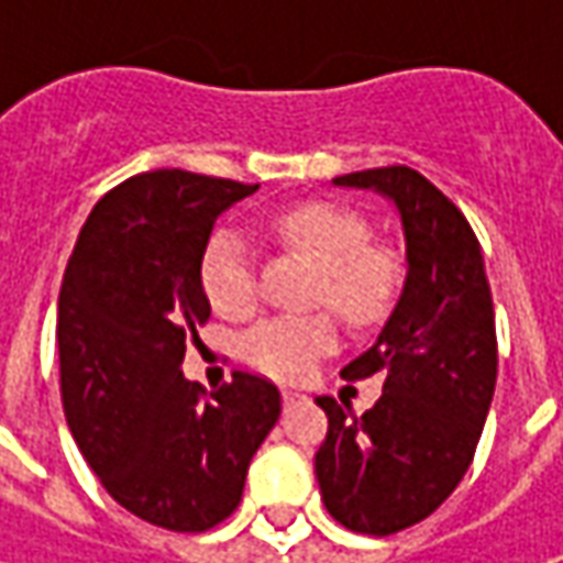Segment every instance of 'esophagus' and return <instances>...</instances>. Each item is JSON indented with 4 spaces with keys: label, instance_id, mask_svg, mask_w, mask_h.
<instances>
[{
    "label": "esophagus",
    "instance_id": "34e87169",
    "mask_svg": "<svg viewBox=\"0 0 563 563\" xmlns=\"http://www.w3.org/2000/svg\"><path fill=\"white\" fill-rule=\"evenodd\" d=\"M282 398H285V407H291V404H297V400H300V395H297V391H285Z\"/></svg>",
    "mask_w": 563,
    "mask_h": 563
}]
</instances>
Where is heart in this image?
I'll use <instances>...</instances> for the list:
<instances>
[{"label":"heart","mask_w":563,"mask_h":563,"mask_svg":"<svg viewBox=\"0 0 563 563\" xmlns=\"http://www.w3.org/2000/svg\"><path fill=\"white\" fill-rule=\"evenodd\" d=\"M275 234L322 269V300L354 325H373L395 303L400 266L388 250L369 247V225L351 209L300 203L275 212ZM200 282L216 313L241 319L256 307L253 253L241 231L222 228L209 238L200 260ZM335 347L329 316H272L244 338V357L272 378L297 382L316 357Z\"/></svg>","instance_id":"1"}]
</instances>
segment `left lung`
<instances>
[{
	"mask_svg": "<svg viewBox=\"0 0 563 563\" xmlns=\"http://www.w3.org/2000/svg\"><path fill=\"white\" fill-rule=\"evenodd\" d=\"M398 209L404 288L369 351L344 378H382V398L351 417L335 398L316 479L341 527L391 536L426 520L464 479L498 376L495 310L483 250L464 212L407 165L341 175Z\"/></svg>",
	"mask_w": 563,
	"mask_h": 563,
	"instance_id": "left-lung-1",
	"label": "left lung"
}]
</instances>
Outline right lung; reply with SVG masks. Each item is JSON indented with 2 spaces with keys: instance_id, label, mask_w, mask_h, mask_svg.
Instances as JSON below:
<instances>
[{
  "instance_id": "add662e5",
  "label": "right lung",
  "mask_w": 563,
  "mask_h": 563,
  "mask_svg": "<svg viewBox=\"0 0 563 563\" xmlns=\"http://www.w3.org/2000/svg\"><path fill=\"white\" fill-rule=\"evenodd\" d=\"M260 185L159 168L109 190L58 291L62 404L106 492L153 527L203 532L244 495L282 413L278 388L234 373L203 398L181 373L209 319L200 260L216 219Z\"/></svg>"
}]
</instances>
